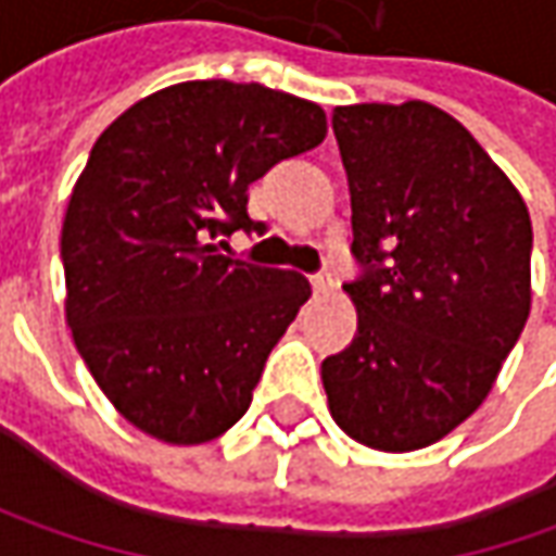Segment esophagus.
Segmentation results:
<instances>
[{"mask_svg":"<svg viewBox=\"0 0 556 556\" xmlns=\"http://www.w3.org/2000/svg\"><path fill=\"white\" fill-rule=\"evenodd\" d=\"M309 285L315 293H328L333 288V275L328 268H318V271H312L309 275Z\"/></svg>","mask_w":556,"mask_h":556,"instance_id":"obj_1","label":"esophagus"}]
</instances>
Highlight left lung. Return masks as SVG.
I'll use <instances>...</instances> for the list:
<instances>
[{
	"label": "left lung",
	"mask_w": 556,
	"mask_h": 556,
	"mask_svg": "<svg viewBox=\"0 0 556 556\" xmlns=\"http://www.w3.org/2000/svg\"><path fill=\"white\" fill-rule=\"evenodd\" d=\"M350 176L358 333L321 362L343 433L415 452L473 415L529 318L523 198L427 101L333 111Z\"/></svg>",
	"instance_id": "left-lung-1"
}]
</instances>
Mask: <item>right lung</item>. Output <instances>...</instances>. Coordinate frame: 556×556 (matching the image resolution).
<instances>
[{
    "label": "right lung",
    "instance_id": "1",
    "mask_svg": "<svg viewBox=\"0 0 556 556\" xmlns=\"http://www.w3.org/2000/svg\"><path fill=\"white\" fill-rule=\"evenodd\" d=\"M325 136L318 104L228 79L141 98L98 136L61 228L67 325L139 430L198 445L250 408L312 288L225 256V238L266 228L247 213V188Z\"/></svg>",
    "mask_w": 556,
    "mask_h": 556
}]
</instances>
